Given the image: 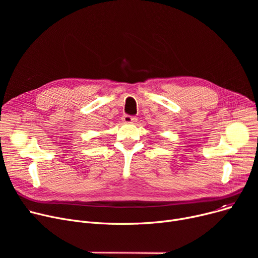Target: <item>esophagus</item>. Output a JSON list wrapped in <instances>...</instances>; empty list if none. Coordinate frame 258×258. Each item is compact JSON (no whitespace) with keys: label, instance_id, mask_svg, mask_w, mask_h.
Here are the masks:
<instances>
[{"label":"esophagus","instance_id":"obj_1","mask_svg":"<svg viewBox=\"0 0 258 258\" xmlns=\"http://www.w3.org/2000/svg\"><path fill=\"white\" fill-rule=\"evenodd\" d=\"M122 121H123L124 123H134V122L137 121V118L131 115H124L122 116Z\"/></svg>","mask_w":258,"mask_h":258}]
</instances>
